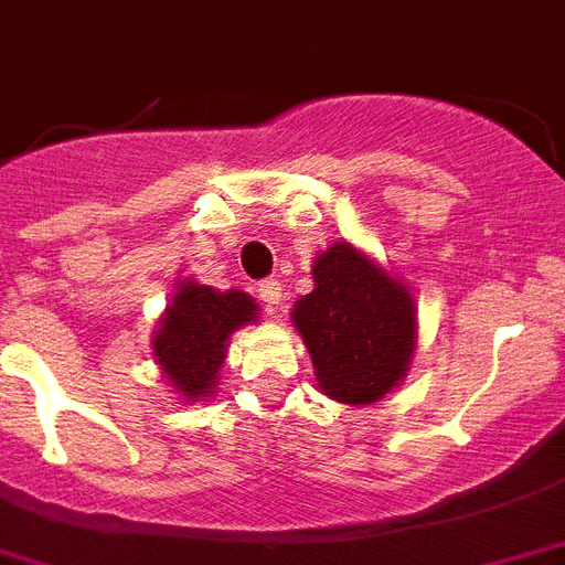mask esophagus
<instances>
[{
    "label": "esophagus",
    "mask_w": 565,
    "mask_h": 565,
    "mask_svg": "<svg viewBox=\"0 0 565 565\" xmlns=\"http://www.w3.org/2000/svg\"><path fill=\"white\" fill-rule=\"evenodd\" d=\"M257 297L266 302L268 310H274L279 305V299H282V288H279L277 279H263L260 286H257Z\"/></svg>",
    "instance_id": "1"
}]
</instances>
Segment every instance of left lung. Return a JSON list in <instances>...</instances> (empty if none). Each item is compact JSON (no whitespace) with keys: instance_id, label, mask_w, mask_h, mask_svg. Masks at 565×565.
Returning a JSON list of instances; mask_svg holds the SVG:
<instances>
[{"instance_id":"1","label":"left lung","mask_w":565,"mask_h":565,"mask_svg":"<svg viewBox=\"0 0 565 565\" xmlns=\"http://www.w3.org/2000/svg\"><path fill=\"white\" fill-rule=\"evenodd\" d=\"M317 288L294 305L324 395L375 403L406 375L414 350V299L350 243H333L313 266Z\"/></svg>"}]
</instances>
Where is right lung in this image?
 Listing matches in <instances>:
<instances>
[{"instance_id": "1", "label": "right lung", "mask_w": 565, "mask_h": 565, "mask_svg": "<svg viewBox=\"0 0 565 565\" xmlns=\"http://www.w3.org/2000/svg\"><path fill=\"white\" fill-rule=\"evenodd\" d=\"M255 313L257 305L248 294H218L184 282L153 339V353L170 386L190 401L210 395L226 359V339L241 324L255 322Z\"/></svg>"}]
</instances>
